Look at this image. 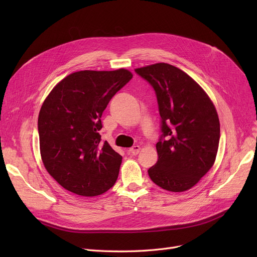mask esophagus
Listing matches in <instances>:
<instances>
[{"label": "esophagus", "instance_id": "esophagus-1", "mask_svg": "<svg viewBox=\"0 0 257 257\" xmlns=\"http://www.w3.org/2000/svg\"><path fill=\"white\" fill-rule=\"evenodd\" d=\"M140 150H141V147L140 146H133L132 148H130L129 149V152L132 154V155H138L140 153Z\"/></svg>", "mask_w": 257, "mask_h": 257}]
</instances>
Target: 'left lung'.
Returning a JSON list of instances; mask_svg holds the SVG:
<instances>
[{
    "mask_svg": "<svg viewBox=\"0 0 257 257\" xmlns=\"http://www.w3.org/2000/svg\"><path fill=\"white\" fill-rule=\"evenodd\" d=\"M136 73L154 88L161 134L157 163L148 170L164 190H190L213 166L220 142V120L207 93L178 67L160 62Z\"/></svg>",
    "mask_w": 257,
    "mask_h": 257,
    "instance_id": "1",
    "label": "left lung"
}]
</instances>
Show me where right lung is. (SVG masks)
<instances>
[{"label":"right lung","mask_w":257,"mask_h":257,"mask_svg":"<svg viewBox=\"0 0 257 257\" xmlns=\"http://www.w3.org/2000/svg\"><path fill=\"white\" fill-rule=\"evenodd\" d=\"M131 72L80 71L62 79L38 115L40 155L48 173L65 190L93 197L115 183L121 156L101 143V116Z\"/></svg>","instance_id":"1"}]
</instances>
